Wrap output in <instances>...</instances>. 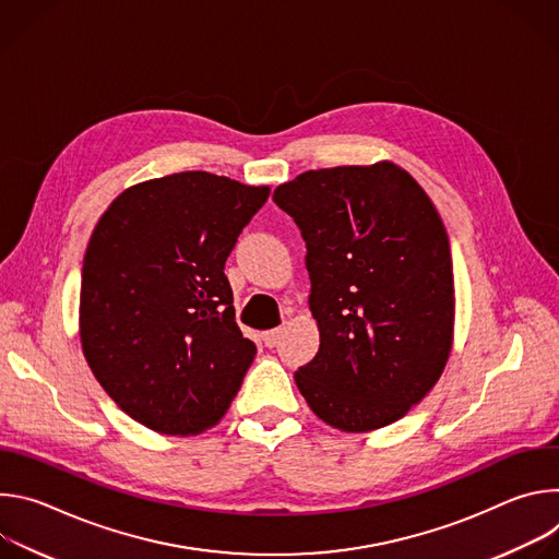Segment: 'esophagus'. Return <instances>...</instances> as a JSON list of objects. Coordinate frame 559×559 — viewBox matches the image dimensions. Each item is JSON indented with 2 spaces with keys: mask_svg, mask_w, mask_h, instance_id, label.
<instances>
[{
  "mask_svg": "<svg viewBox=\"0 0 559 559\" xmlns=\"http://www.w3.org/2000/svg\"><path fill=\"white\" fill-rule=\"evenodd\" d=\"M281 336H283V328H276V330L265 332V334H263V341H265V345H267V347H274V345H278Z\"/></svg>",
  "mask_w": 559,
  "mask_h": 559,
  "instance_id": "esophagus-1",
  "label": "esophagus"
}]
</instances>
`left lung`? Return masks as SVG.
Listing matches in <instances>:
<instances>
[{
	"label": "left lung",
	"instance_id": "left-lung-1",
	"mask_svg": "<svg viewBox=\"0 0 559 559\" xmlns=\"http://www.w3.org/2000/svg\"><path fill=\"white\" fill-rule=\"evenodd\" d=\"M307 243L321 347L294 373L309 409L367 433L409 414L453 347L455 285L444 223L393 162L307 170L274 190Z\"/></svg>",
	"mask_w": 559,
	"mask_h": 559
}]
</instances>
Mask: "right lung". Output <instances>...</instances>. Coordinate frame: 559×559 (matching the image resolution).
I'll return each mask as SVG.
<instances>
[{"label": "right lung", "mask_w": 559, "mask_h": 559, "mask_svg": "<svg viewBox=\"0 0 559 559\" xmlns=\"http://www.w3.org/2000/svg\"><path fill=\"white\" fill-rule=\"evenodd\" d=\"M270 186L177 173L126 188L86 248L79 338L139 425L199 436L221 423L257 345L236 325L225 261Z\"/></svg>", "instance_id": "add662e5"}]
</instances>
